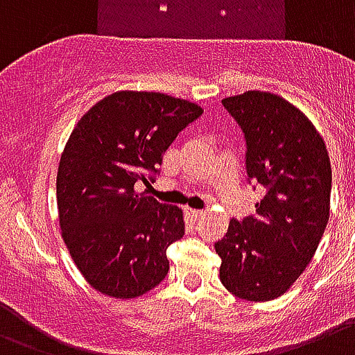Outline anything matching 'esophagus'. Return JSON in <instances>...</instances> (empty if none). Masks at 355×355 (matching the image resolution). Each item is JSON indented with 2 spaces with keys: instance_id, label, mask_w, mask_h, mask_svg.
Listing matches in <instances>:
<instances>
[{
  "instance_id": "esophagus-1",
  "label": "esophagus",
  "mask_w": 355,
  "mask_h": 355,
  "mask_svg": "<svg viewBox=\"0 0 355 355\" xmlns=\"http://www.w3.org/2000/svg\"><path fill=\"white\" fill-rule=\"evenodd\" d=\"M185 213L191 220H200L203 216V211H198V209H185Z\"/></svg>"
}]
</instances>
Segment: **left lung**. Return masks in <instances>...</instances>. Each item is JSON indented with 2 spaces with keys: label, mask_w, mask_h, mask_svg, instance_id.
Returning a JSON list of instances; mask_svg holds the SVG:
<instances>
[{
  "label": "left lung",
  "mask_w": 355,
  "mask_h": 355,
  "mask_svg": "<svg viewBox=\"0 0 355 355\" xmlns=\"http://www.w3.org/2000/svg\"><path fill=\"white\" fill-rule=\"evenodd\" d=\"M244 131L248 178L266 189L215 244L220 282L248 302L276 300L311 263L329 218L331 164L322 137L291 101L248 90L222 100Z\"/></svg>",
  "instance_id": "1"
}]
</instances>
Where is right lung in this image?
Returning a JSON list of instances; mask_svg holds the SVG:
<instances>
[{
	"mask_svg": "<svg viewBox=\"0 0 355 355\" xmlns=\"http://www.w3.org/2000/svg\"><path fill=\"white\" fill-rule=\"evenodd\" d=\"M203 109L163 92L118 90L76 123L57 170L60 235L90 287L129 300L157 287L183 211L146 192L163 153Z\"/></svg>",
	"mask_w": 355,
	"mask_h": 355,
	"instance_id": "add662e5",
	"label": "right lung"
}]
</instances>
